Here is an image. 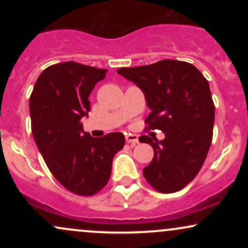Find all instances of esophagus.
<instances>
[{
	"mask_svg": "<svg viewBox=\"0 0 248 248\" xmlns=\"http://www.w3.org/2000/svg\"><path fill=\"white\" fill-rule=\"evenodd\" d=\"M126 141L127 143H130L132 146H135V144L139 143V138L138 135H135V134H128V135H126Z\"/></svg>",
	"mask_w": 248,
	"mask_h": 248,
	"instance_id": "esophagus-1",
	"label": "esophagus"
}]
</instances>
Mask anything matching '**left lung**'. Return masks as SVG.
Segmentation results:
<instances>
[{"label": "left lung", "mask_w": 248, "mask_h": 248, "mask_svg": "<svg viewBox=\"0 0 248 248\" xmlns=\"http://www.w3.org/2000/svg\"><path fill=\"white\" fill-rule=\"evenodd\" d=\"M116 72L143 92L152 110L146 129L166 135L161 141L148 135L139 139L154 149L144 178L163 193L183 189L199 172L212 142L215 105L209 81L192 64L172 59Z\"/></svg>", "instance_id": "obj_1"}]
</instances>
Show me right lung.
Here are the masks:
<instances>
[{"label": "right lung", "instance_id": "obj_1", "mask_svg": "<svg viewBox=\"0 0 248 248\" xmlns=\"http://www.w3.org/2000/svg\"><path fill=\"white\" fill-rule=\"evenodd\" d=\"M107 70L76 62L51 65L41 73L30 96L33 139L51 173L62 186L92 196L107 184L113 157L124 146L122 133L93 138L84 132L88 96Z\"/></svg>", "mask_w": 248, "mask_h": 248}]
</instances>
